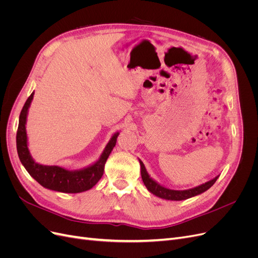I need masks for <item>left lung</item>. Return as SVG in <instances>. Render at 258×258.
Instances as JSON below:
<instances>
[{
	"label": "left lung",
	"instance_id": "8db88e82",
	"mask_svg": "<svg viewBox=\"0 0 258 258\" xmlns=\"http://www.w3.org/2000/svg\"><path fill=\"white\" fill-rule=\"evenodd\" d=\"M139 161H140V166H141V176L143 179V183L146 186L148 191H151L153 195H155V196H157L161 199H166V200L179 201V200H185V199L197 196V195H200L202 192H205L206 190H208L210 187L216 182L218 176H220V175H217L214 178L211 179V181H208L199 186L192 187V188H189V189H184V190L170 189V188H167V187H165V186L160 185L159 183L156 182L155 179H153L150 176V174L147 173L144 163L140 159H139Z\"/></svg>",
	"mask_w": 258,
	"mask_h": 258
}]
</instances>
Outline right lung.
I'll use <instances>...</instances> for the list:
<instances>
[{
    "mask_svg": "<svg viewBox=\"0 0 258 258\" xmlns=\"http://www.w3.org/2000/svg\"><path fill=\"white\" fill-rule=\"evenodd\" d=\"M33 96L34 91L31 93V96L26 101L19 116L16 142L18 156L22 166L26 168L28 173L32 176L37 183H40L43 187H45V188L50 190L77 194L92 188L103 175L105 162L108 158V156L112 153L114 146L116 145L117 137H118L119 132H115L110 141L106 144L102 154H101L100 158L88 167L80 170H67L59 166L41 165V163H37L30 154L26 130L27 116L31 102H32L33 100Z\"/></svg>",
    "mask_w": 258,
    "mask_h": 258,
    "instance_id": "add662e5",
    "label": "right lung"
}]
</instances>
